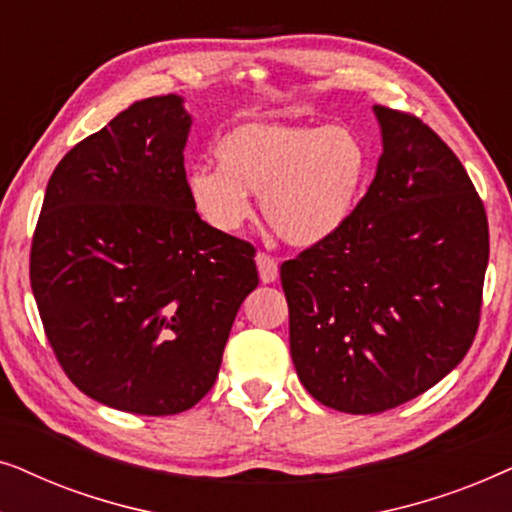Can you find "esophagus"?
I'll list each match as a JSON object with an SVG mask.
<instances>
[{
    "label": "esophagus",
    "mask_w": 512,
    "mask_h": 512,
    "mask_svg": "<svg viewBox=\"0 0 512 512\" xmlns=\"http://www.w3.org/2000/svg\"><path fill=\"white\" fill-rule=\"evenodd\" d=\"M256 265H258V275H261V282L263 284H272V282H277V277H279V265H277V261L272 256H268V254H256Z\"/></svg>",
    "instance_id": "34e87169"
}]
</instances>
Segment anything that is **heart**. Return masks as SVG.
<instances>
[{"mask_svg":"<svg viewBox=\"0 0 512 512\" xmlns=\"http://www.w3.org/2000/svg\"><path fill=\"white\" fill-rule=\"evenodd\" d=\"M219 167H195L186 193L216 233H237L261 195L265 221L291 247L338 237L356 214L370 177V149L349 125L244 121L214 146Z\"/></svg>","mask_w":512,"mask_h":512,"instance_id":"b5f03b06","label":"heart"}]
</instances>
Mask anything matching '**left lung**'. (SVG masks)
I'll return each instance as SVG.
<instances>
[{
	"label": "left lung",
	"mask_w": 512,
	"mask_h": 512,
	"mask_svg": "<svg viewBox=\"0 0 512 512\" xmlns=\"http://www.w3.org/2000/svg\"><path fill=\"white\" fill-rule=\"evenodd\" d=\"M382 156L347 228L282 263L291 359L328 408L373 415L452 373L478 331L489 230L450 146L373 107Z\"/></svg>",
	"instance_id": "left-lung-1"
}]
</instances>
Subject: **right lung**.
Here are the masks:
<instances>
[{"mask_svg": "<svg viewBox=\"0 0 512 512\" xmlns=\"http://www.w3.org/2000/svg\"><path fill=\"white\" fill-rule=\"evenodd\" d=\"M181 95L130 104L60 160L30 279L60 366L93 401L163 417L214 387L254 247L216 233L186 193Z\"/></svg>", "mask_w": 512, "mask_h": 512, "instance_id": "add662e5", "label": "right lung"}]
</instances>
